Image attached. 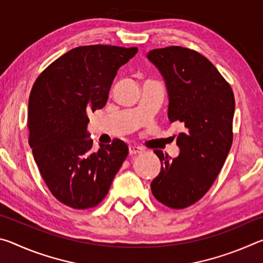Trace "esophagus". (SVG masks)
I'll use <instances>...</instances> for the list:
<instances>
[{
	"label": "esophagus",
	"instance_id": "esophagus-1",
	"mask_svg": "<svg viewBox=\"0 0 263 263\" xmlns=\"http://www.w3.org/2000/svg\"><path fill=\"white\" fill-rule=\"evenodd\" d=\"M142 152V148H140L139 146H130L128 147V153L131 155H135V154H139Z\"/></svg>",
	"mask_w": 263,
	"mask_h": 263
}]
</instances>
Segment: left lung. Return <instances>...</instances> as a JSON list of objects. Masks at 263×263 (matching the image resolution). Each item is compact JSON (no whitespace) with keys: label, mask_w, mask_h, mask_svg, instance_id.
I'll return each mask as SVG.
<instances>
[{"label":"left lung","mask_w":263,"mask_h":263,"mask_svg":"<svg viewBox=\"0 0 263 263\" xmlns=\"http://www.w3.org/2000/svg\"><path fill=\"white\" fill-rule=\"evenodd\" d=\"M146 57L166 83L169 121L185 127L176 137V158L154 151L161 169L151 189L163 205L184 209L208 193L228 158L233 140L234 95L215 66L196 51L169 46Z\"/></svg>","instance_id":"obj_1"}]
</instances>
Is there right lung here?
<instances>
[{
    "mask_svg": "<svg viewBox=\"0 0 263 263\" xmlns=\"http://www.w3.org/2000/svg\"><path fill=\"white\" fill-rule=\"evenodd\" d=\"M137 47L73 48L48 66L31 90L29 144L52 195L73 209L96 206L128 154L125 142L92 149L88 114L106 104L118 69Z\"/></svg>",
    "mask_w": 263,
    "mask_h": 263,
    "instance_id": "add662e5",
    "label": "right lung"
}]
</instances>
